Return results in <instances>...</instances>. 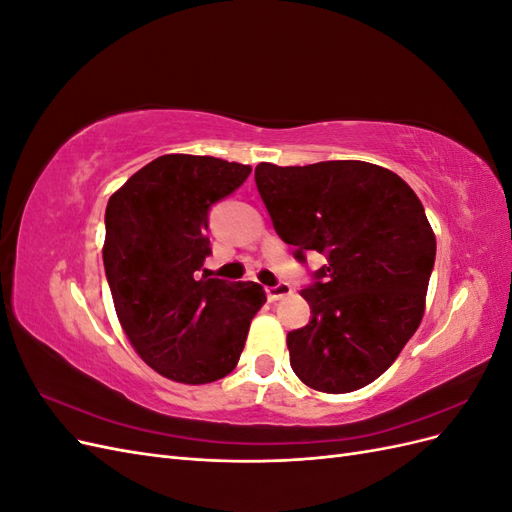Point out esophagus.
<instances>
[{"mask_svg": "<svg viewBox=\"0 0 512 512\" xmlns=\"http://www.w3.org/2000/svg\"><path fill=\"white\" fill-rule=\"evenodd\" d=\"M290 292H292L290 284H286V282H280V284H277V286H269V288H267V297H269V301H280V299L288 297Z\"/></svg>", "mask_w": 512, "mask_h": 512, "instance_id": "1", "label": "esophagus"}]
</instances>
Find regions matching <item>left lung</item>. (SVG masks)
<instances>
[{
    "mask_svg": "<svg viewBox=\"0 0 512 512\" xmlns=\"http://www.w3.org/2000/svg\"><path fill=\"white\" fill-rule=\"evenodd\" d=\"M277 235L327 258L301 290L312 320L286 337L309 389L350 393L393 365L425 314L436 235L423 203L393 170L359 160L256 166Z\"/></svg>",
    "mask_w": 512,
    "mask_h": 512,
    "instance_id": "1",
    "label": "left lung"
}]
</instances>
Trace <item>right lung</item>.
<instances>
[{
	"label": "right lung",
	"mask_w": 512,
	"mask_h": 512,
	"mask_svg": "<svg viewBox=\"0 0 512 512\" xmlns=\"http://www.w3.org/2000/svg\"><path fill=\"white\" fill-rule=\"evenodd\" d=\"M250 166L211 156H160L108 198L104 271L115 312L138 356L160 376L207 384L237 367L267 294L256 282L203 275L209 209Z\"/></svg>",
	"instance_id": "add662e5"
}]
</instances>
